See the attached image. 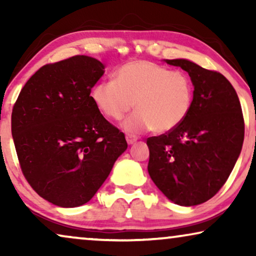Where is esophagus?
I'll use <instances>...</instances> for the list:
<instances>
[{"label": "esophagus", "mask_w": 256, "mask_h": 256, "mask_svg": "<svg viewBox=\"0 0 256 256\" xmlns=\"http://www.w3.org/2000/svg\"><path fill=\"white\" fill-rule=\"evenodd\" d=\"M126 140H127L128 144H132V143H135L136 141H138V138L134 135H126Z\"/></svg>", "instance_id": "34e87169"}]
</instances>
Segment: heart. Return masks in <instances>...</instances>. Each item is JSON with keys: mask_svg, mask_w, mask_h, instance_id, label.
<instances>
[{"mask_svg": "<svg viewBox=\"0 0 256 256\" xmlns=\"http://www.w3.org/2000/svg\"><path fill=\"white\" fill-rule=\"evenodd\" d=\"M92 99L107 118L118 121L135 106L122 127L132 134L166 132L176 128L190 113L194 86L186 73L171 71L146 60L122 65L114 82H100L92 90Z\"/></svg>", "mask_w": 256, "mask_h": 256, "instance_id": "b5f03b06", "label": "heart"}]
</instances>
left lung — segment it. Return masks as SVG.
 <instances>
[{
    "label": "left lung",
    "instance_id": "1",
    "mask_svg": "<svg viewBox=\"0 0 256 256\" xmlns=\"http://www.w3.org/2000/svg\"><path fill=\"white\" fill-rule=\"evenodd\" d=\"M190 76V113L176 128L146 140L148 172L174 204L194 206L211 199L232 172L241 152L244 122L232 84L216 71L186 59H166Z\"/></svg>",
    "mask_w": 256,
    "mask_h": 256
}]
</instances>
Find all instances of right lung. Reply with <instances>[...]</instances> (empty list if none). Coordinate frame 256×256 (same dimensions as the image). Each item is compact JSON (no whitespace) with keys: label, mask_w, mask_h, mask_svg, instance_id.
<instances>
[{"label":"right lung","mask_w":256,"mask_h":256,"mask_svg":"<svg viewBox=\"0 0 256 256\" xmlns=\"http://www.w3.org/2000/svg\"><path fill=\"white\" fill-rule=\"evenodd\" d=\"M104 68L87 56L44 65L14 104L12 134L24 177L60 208L90 202L128 146L90 96Z\"/></svg>","instance_id":"1"}]
</instances>
